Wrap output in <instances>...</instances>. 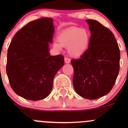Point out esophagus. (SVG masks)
I'll use <instances>...</instances> for the list:
<instances>
[{"mask_svg":"<svg viewBox=\"0 0 128 128\" xmlns=\"http://www.w3.org/2000/svg\"><path fill=\"white\" fill-rule=\"evenodd\" d=\"M64 62H65V63L68 64V63H69L70 62V59H69V58H67V57H65V58H64Z\"/></svg>","mask_w":128,"mask_h":128,"instance_id":"1","label":"esophagus"}]
</instances>
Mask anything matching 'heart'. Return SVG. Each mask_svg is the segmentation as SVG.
I'll return each mask as SVG.
<instances>
[{
  "label": "heart",
  "instance_id": "b5f03b06",
  "mask_svg": "<svg viewBox=\"0 0 128 128\" xmlns=\"http://www.w3.org/2000/svg\"><path fill=\"white\" fill-rule=\"evenodd\" d=\"M58 42L54 46L58 49L68 48L70 56L78 58L84 54L88 50L90 41V33L86 29L79 27H70L60 32L58 36Z\"/></svg>",
  "mask_w": 128,
  "mask_h": 128
}]
</instances>
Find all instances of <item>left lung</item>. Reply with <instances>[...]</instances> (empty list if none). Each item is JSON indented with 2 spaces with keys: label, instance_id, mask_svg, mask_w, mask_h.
<instances>
[{
  "label": "left lung",
  "instance_id": "1",
  "mask_svg": "<svg viewBox=\"0 0 128 128\" xmlns=\"http://www.w3.org/2000/svg\"><path fill=\"white\" fill-rule=\"evenodd\" d=\"M91 35L87 51L77 59H72L73 85L82 97L94 100L112 90L120 70V52L114 34L94 20H86Z\"/></svg>",
  "mask_w": 128,
  "mask_h": 128
}]
</instances>
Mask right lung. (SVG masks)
Returning a JSON list of instances; mask_svg holds the SVG:
<instances>
[{
  "label": "right lung",
  "mask_w": 128,
  "mask_h": 128,
  "mask_svg": "<svg viewBox=\"0 0 128 128\" xmlns=\"http://www.w3.org/2000/svg\"><path fill=\"white\" fill-rule=\"evenodd\" d=\"M54 28L51 18L30 22L14 35L7 51L6 70L12 90L24 98L42 100L51 93L62 55L50 56Z\"/></svg>",
  "instance_id": "right-lung-1"
}]
</instances>
